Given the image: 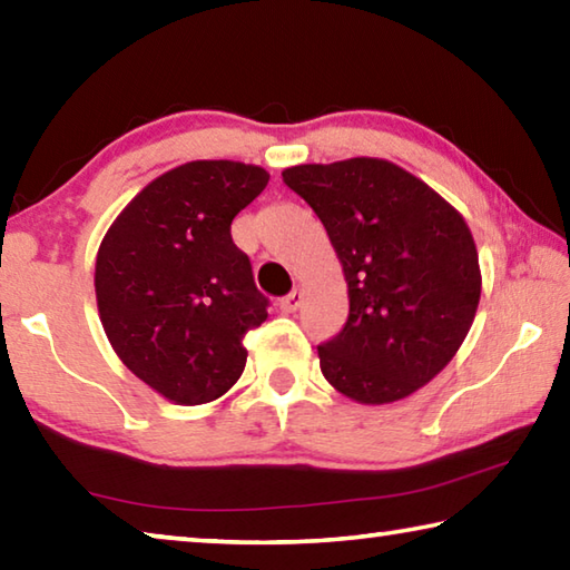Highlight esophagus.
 <instances>
[{"mask_svg":"<svg viewBox=\"0 0 570 570\" xmlns=\"http://www.w3.org/2000/svg\"><path fill=\"white\" fill-rule=\"evenodd\" d=\"M302 302H304V294L298 292V288H294L292 294H286L282 302H278V308H282L284 314H294L298 306H302Z\"/></svg>","mask_w":570,"mask_h":570,"instance_id":"obj_1","label":"esophagus"}]
</instances>
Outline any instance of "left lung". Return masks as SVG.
<instances>
[{"mask_svg":"<svg viewBox=\"0 0 570 570\" xmlns=\"http://www.w3.org/2000/svg\"><path fill=\"white\" fill-rule=\"evenodd\" d=\"M330 234L350 288V316L320 344L326 382L362 404L410 397L445 370L475 320L478 248L428 183L382 158L286 168Z\"/></svg>","mask_w":570,"mask_h":570,"instance_id":"8db88e82","label":"left lung"}]
</instances>
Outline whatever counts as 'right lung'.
<instances>
[{
	"label": "right lung",
	"mask_w": 570,
	"mask_h": 570,
	"mask_svg": "<svg viewBox=\"0 0 570 570\" xmlns=\"http://www.w3.org/2000/svg\"><path fill=\"white\" fill-rule=\"evenodd\" d=\"M268 173L236 160H193L148 183L105 234L95 294L115 354L176 404L226 394L246 366L244 336L266 322L230 220Z\"/></svg>",
	"instance_id": "obj_1"
}]
</instances>
